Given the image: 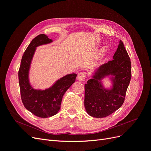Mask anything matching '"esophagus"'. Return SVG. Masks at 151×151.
I'll return each mask as SVG.
<instances>
[{
	"mask_svg": "<svg viewBox=\"0 0 151 151\" xmlns=\"http://www.w3.org/2000/svg\"><path fill=\"white\" fill-rule=\"evenodd\" d=\"M86 74L84 72H80L77 75V80L79 81H84L86 79Z\"/></svg>",
	"mask_w": 151,
	"mask_h": 151,
	"instance_id": "1",
	"label": "esophagus"
}]
</instances>
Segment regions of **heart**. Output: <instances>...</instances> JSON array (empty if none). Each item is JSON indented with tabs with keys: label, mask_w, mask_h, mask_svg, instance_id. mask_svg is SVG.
I'll return each mask as SVG.
<instances>
[{
	"label": "heart",
	"mask_w": 151,
	"mask_h": 151,
	"mask_svg": "<svg viewBox=\"0 0 151 151\" xmlns=\"http://www.w3.org/2000/svg\"><path fill=\"white\" fill-rule=\"evenodd\" d=\"M106 47H103L101 49V52H100V53L99 55V57H98L99 59H102L103 58V57L104 56V55L106 54Z\"/></svg>",
	"instance_id": "heart-1"
}]
</instances>
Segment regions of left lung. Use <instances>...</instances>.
<instances>
[{"label":"left lung","mask_w":151,"mask_h":151,"mask_svg":"<svg viewBox=\"0 0 151 151\" xmlns=\"http://www.w3.org/2000/svg\"><path fill=\"white\" fill-rule=\"evenodd\" d=\"M113 58L94 70L92 78L84 85V107L93 117L103 118L111 115L124 102L131 79V62L121 40ZM106 77L111 81L109 88L103 84L102 80Z\"/></svg>","instance_id":"1"}]
</instances>
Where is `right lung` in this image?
<instances>
[{
  "label": "right lung",
  "instance_id": "1",
  "mask_svg": "<svg viewBox=\"0 0 151 151\" xmlns=\"http://www.w3.org/2000/svg\"><path fill=\"white\" fill-rule=\"evenodd\" d=\"M53 42L47 35L35 37L22 55L18 76L22 103L29 111L40 118L51 117L60 109L62 98L67 90L75 83L77 74H67L57 79L45 89H36L31 84L29 71L36 48Z\"/></svg>",
  "mask_w": 151,
  "mask_h": 151
}]
</instances>
